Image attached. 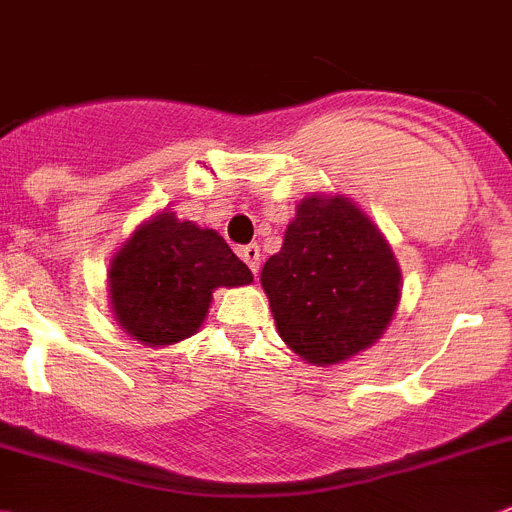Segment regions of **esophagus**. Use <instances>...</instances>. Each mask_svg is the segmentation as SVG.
Returning <instances> with one entry per match:
<instances>
[{"mask_svg":"<svg viewBox=\"0 0 512 512\" xmlns=\"http://www.w3.org/2000/svg\"><path fill=\"white\" fill-rule=\"evenodd\" d=\"M239 255H242V260L247 262V265H250V270L252 273H260V247H257V244H247V247H242V250H239Z\"/></svg>","mask_w":512,"mask_h":512,"instance_id":"34e87169","label":"esophagus"}]
</instances>
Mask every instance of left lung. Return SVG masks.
<instances>
[{
    "label": "left lung",
    "instance_id": "left-lung-1",
    "mask_svg": "<svg viewBox=\"0 0 512 512\" xmlns=\"http://www.w3.org/2000/svg\"><path fill=\"white\" fill-rule=\"evenodd\" d=\"M260 283L281 340L311 366H337L371 348L402 299L389 239L340 193L301 198Z\"/></svg>",
    "mask_w": 512,
    "mask_h": 512
}]
</instances>
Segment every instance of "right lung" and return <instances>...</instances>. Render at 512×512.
Masks as SVG:
<instances>
[{
  "mask_svg": "<svg viewBox=\"0 0 512 512\" xmlns=\"http://www.w3.org/2000/svg\"><path fill=\"white\" fill-rule=\"evenodd\" d=\"M250 283V268L219 231L164 208L141 221L113 255L108 299L128 337L167 348L201 330L216 288Z\"/></svg>",
  "mask_w": 512,
  "mask_h": 512,
  "instance_id": "obj_1",
  "label": "right lung"
}]
</instances>
